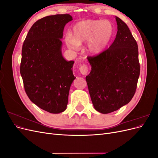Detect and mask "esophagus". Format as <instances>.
Listing matches in <instances>:
<instances>
[{"mask_svg":"<svg viewBox=\"0 0 158 158\" xmlns=\"http://www.w3.org/2000/svg\"><path fill=\"white\" fill-rule=\"evenodd\" d=\"M79 70L82 74H83V75L87 74L88 73V71H89V68H88V64H84L82 66H80V67L79 68Z\"/></svg>","mask_w":158,"mask_h":158,"instance_id":"obj_1","label":"esophagus"}]
</instances>
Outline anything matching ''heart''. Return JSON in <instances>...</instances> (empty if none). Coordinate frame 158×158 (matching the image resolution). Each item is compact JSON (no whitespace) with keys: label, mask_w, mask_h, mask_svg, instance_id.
<instances>
[{"label":"heart","mask_w":158,"mask_h":158,"mask_svg":"<svg viewBox=\"0 0 158 158\" xmlns=\"http://www.w3.org/2000/svg\"><path fill=\"white\" fill-rule=\"evenodd\" d=\"M73 37L67 35L66 37V44L71 48H76L79 44L89 40V51L99 53L111 41L113 35V27L111 23L106 20H84L73 26Z\"/></svg>","instance_id":"obj_1"}]
</instances>
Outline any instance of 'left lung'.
<instances>
[{
  "label": "left lung",
  "mask_w": 158,
  "mask_h": 158,
  "mask_svg": "<svg viewBox=\"0 0 158 158\" xmlns=\"http://www.w3.org/2000/svg\"><path fill=\"white\" fill-rule=\"evenodd\" d=\"M117 32L109 48L88 56L91 71L85 77L95 110L107 114L130 102L140 76L137 43L128 27L115 17Z\"/></svg>",
  "instance_id": "left-lung-1"
}]
</instances>
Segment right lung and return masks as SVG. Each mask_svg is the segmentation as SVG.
Listing matches in <instances>:
<instances>
[{"instance_id": "right-lung-1", "label": "right lung", "mask_w": 158, "mask_h": 158, "mask_svg": "<svg viewBox=\"0 0 158 158\" xmlns=\"http://www.w3.org/2000/svg\"><path fill=\"white\" fill-rule=\"evenodd\" d=\"M73 20L70 14H56L33 23L23 41L20 71L31 101L51 113L66 109L74 62L61 53L64 27Z\"/></svg>"}]
</instances>
